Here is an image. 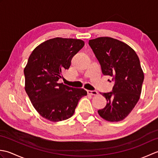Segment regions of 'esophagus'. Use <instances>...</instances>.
I'll return each instance as SVG.
<instances>
[{
    "instance_id": "obj_1",
    "label": "esophagus",
    "mask_w": 158,
    "mask_h": 158,
    "mask_svg": "<svg viewBox=\"0 0 158 158\" xmlns=\"http://www.w3.org/2000/svg\"><path fill=\"white\" fill-rule=\"evenodd\" d=\"M88 94H90V95H93V96H96L98 95V92L97 91H95V90H88Z\"/></svg>"
}]
</instances>
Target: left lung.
<instances>
[{"instance_id": "8db88e82", "label": "left lung", "mask_w": 158, "mask_h": 158, "mask_svg": "<svg viewBox=\"0 0 158 158\" xmlns=\"http://www.w3.org/2000/svg\"><path fill=\"white\" fill-rule=\"evenodd\" d=\"M104 75L113 77L112 92L103 93L106 105L98 110L109 122H120L135 108L141 94L144 73L138 56L125 43L108 36L89 41Z\"/></svg>"}]
</instances>
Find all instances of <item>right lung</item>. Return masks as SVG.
<instances>
[{
	"label": "right lung",
	"instance_id": "add662e5",
	"mask_svg": "<svg viewBox=\"0 0 158 158\" xmlns=\"http://www.w3.org/2000/svg\"><path fill=\"white\" fill-rule=\"evenodd\" d=\"M84 45L80 39L56 37L42 43L30 56L23 70L25 90L36 111L46 119L56 122L70 118L79 100L87 95L84 89L58 82Z\"/></svg>",
	"mask_w": 158,
	"mask_h": 158
}]
</instances>
